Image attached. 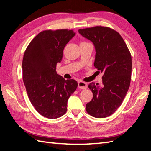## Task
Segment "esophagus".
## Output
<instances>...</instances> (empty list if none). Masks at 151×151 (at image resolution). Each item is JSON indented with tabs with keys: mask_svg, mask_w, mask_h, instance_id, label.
<instances>
[{
	"mask_svg": "<svg viewBox=\"0 0 151 151\" xmlns=\"http://www.w3.org/2000/svg\"><path fill=\"white\" fill-rule=\"evenodd\" d=\"M78 88L81 89H86L87 88V84L83 81H78Z\"/></svg>",
	"mask_w": 151,
	"mask_h": 151,
	"instance_id": "34e87169",
	"label": "esophagus"
}]
</instances>
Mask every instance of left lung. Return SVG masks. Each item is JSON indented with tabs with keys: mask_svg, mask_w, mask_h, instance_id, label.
<instances>
[{
	"mask_svg": "<svg viewBox=\"0 0 151 151\" xmlns=\"http://www.w3.org/2000/svg\"><path fill=\"white\" fill-rule=\"evenodd\" d=\"M78 32L94 43L96 52L94 65L103 73L102 86L88 84L93 98L86 105V110L96 118L107 117L121 106L129 88L131 53L121 35L109 27L97 26Z\"/></svg>",
	"mask_w": 151,
	"mask_h": 151,
	"instance_id": "left-lung-1",
	"label": "left lung"
}]
</instances>
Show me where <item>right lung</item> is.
<instances>
[{"instance_id": "right-lung-1", "label": "right lung", "mask_w": 151, "mask_h": 151, "mask_svg": "<svg viewBox=\"0 0 151 151\" xmlns=\"http://www.w3.org/2000/svg\"><path fill=\"white\" fill-rule=\"evenodd\" d=\"M75 33L73 29H46L33 39L24 54L22 78L28 98L43 117L55 119L66 113L68 98L75 91V80L57 74L63 49Z\"/></svg>"}]
</instances>
